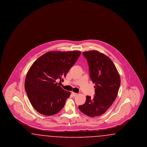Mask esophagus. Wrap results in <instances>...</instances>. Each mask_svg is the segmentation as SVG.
Masks as SVG:
<instances>
[{"instance_id":"34e87169","label":"esophagus","mask_w":147,"mask_h":147,"mask_svg":"<svg viewBox=\"0 0 147 147\" xmlns=\"http://www.w3.org/2000/svg\"><path fill=\"white\" fill-rule=\"evenodd\" d=\"M71 94H72V95H73V96H76L77 95V93H75V92H71Z\"/></svg>"}]
</instances>
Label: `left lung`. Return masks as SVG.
<instances>
[{
	"instance_id": "left-lung-1",
	"label": "left lung",
	"mask_w": 147,
	"mask_h": 147,
	"mask_svg": "<svg viewBox=\"0 0 147 147\" xmlns=\"http://www.w3.org/2000/svg\"><path fill=\"white\" fill-rule=\"evenodd\" d=\"M83 55L88 63L91 80L95 84V94L93 98L87 96L85 104L78 108L88 116H98L104 113L115 101L121 79L115 64L104 54L89 51L83 52Z\"/></svg>"
}]
</instances>
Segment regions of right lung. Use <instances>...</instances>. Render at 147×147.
I'll list each match as a JSON object with an SVG mask.
<instances>
[{
    "instance_id": "right-lung-1",
    "label": "right lung",
    "mask_w": 147,
    "mask_h": 147,
    "mask_svg": "<svg viewBox=\"0 0 147 147\" xmlns=\"http://www.w3.org/2000/svg\"><path fill=\"white\" fill-rule=\"evenodd\" d=\"M81 55L80 51H50L32 64L25 81V89L33 107L40 113L51 116L60 111L69 98L56 80L65 77Z\"/></svg>"
}]
</instances>
